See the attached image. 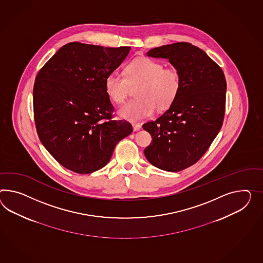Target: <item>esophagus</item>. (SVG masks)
I'll list each match as a JSON object with an SVG mask.
<instances>
[{"mask_svg": "<svg viewBox=\"0 0 263 263\" xmlns=\"http://www.w3.org/2000/svg\"><path fill=\"white\" fill-rule=\"evenodd\" d=\"M133 127H134V130L135 132L141 129V125L140 124H133Z\"/></svg>", "mask_w": 263, "mask_h": 263, "instance_id": "obj_1", "label": "esophagus"}]
</instances>
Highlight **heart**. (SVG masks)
Wrapping results in <instances>:
<instances>
[{
	"mask_svg": "<svg viewBox=\"0 0 263 263\" xmlns=\"http://www.w3.org/2000/svg\"><path fill=\"white\" fill-rule=\"evenodd\" d=\"M125 76L116 72L108 75L105 81L106 91L110 100L122 104L126 100L130 87H136L137 99L129 101L118 110L119 116L129 122H139L157 110H165L175 101L181 89V76L175 68L148 57H138L125 69Z\"/></svg>",
	"mask_w": 263,
	"mask_h": 263,
	"instance_id": "b5f03b06",
	"label": "heart"
}]
</instances>
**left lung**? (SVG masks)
I'll use <instances>...</instances> for the list:
<instances>
[{"label":"left lung","instance_id":"1","mask_svg":"<svg viewBox=\"0 0 263 263\" xmlns=\"http://www.w3.org/2000/svg\"><path fill=\"white\" fill-rule=\"evenodd\" d=\"M147 55L168 59L182 84L164 115L143 125L153 138L144 155L156 168L179 172L202 157L222 127L226 79L216 62L190 43L155 47Z\"/></svg>","mask_w":263,"mask_h":263}]
</instances>
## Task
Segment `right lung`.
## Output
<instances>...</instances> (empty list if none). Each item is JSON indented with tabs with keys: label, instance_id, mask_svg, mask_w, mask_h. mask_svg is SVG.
Here are the masks:
<instances>
[{
	"label": "right lung",
	"instance_id": "obj_1",
	"mask_svg": "<svg viewBox=\"0 0 263 263\" xmlns=\"http://www.w3.org/2000/svg\"><path fill=\"white\" fill-rule=\"evenodd\" d=\"M129 49L68 43L36 76L37 134L63 167L82 175L98 171L108 164L116 144L133 133L128 122L111 119L115 108L105 87Z\"/></svg>",
	"mask_w": 263,
	"mask_h": 263
}]
</instances>
